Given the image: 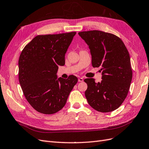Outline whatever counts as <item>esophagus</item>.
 Masks as SVG:
<instances>
[{"label":"esophagus","instance_id":"obj_1","mask_svg":"<svg viewBox=\"0 0 149 149\" xmlns=\"http://www.w3.org/2000/svg\"><path fill=\"white\" fill-rule=\"evenodd\" d=\"M78 81H79V82H81V81H84V79H83V78H81V77H80V78H79Z\"/></svg>","mask_w":149,"mask_h":149}]
</instances>
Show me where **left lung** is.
I'll return each instance as SVG.
<instances>
[{"instance_id":"8db88e82","label":"left lung","mask_w":149,"mask_h":149,"mask_svg":"<svg viewBox=\"0 0 149 149\" xmlns=\"http://www.w3.org/2000/svg\"><path fill=\"white\" fill-rule=\"evenodd\" d=\"M78 34L89 46L93 68L100 67L102 80L85 79V95L91 107L108 113L118 108L126 98L132 78L130 56L123 41L112 33L99 30Z\"/></svg>"}]
</instances>
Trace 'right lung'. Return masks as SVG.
Listing matches in <instances>:
<instances>
[{
    "label": "right lung",
    "mask_w": 149,
    "mask_h": 149,
    "mask_svg": "<svg viewBox=\"0 0 149 149\" xmlns=\"http://www.w3.org/2000/svg\"><path fill=\"white\" fill-rule=\"evenodd\" d=\"M76 32L35 36L25 46L18 60V79L23 93L38 112L54 114L63 108L78 79L57 80L59 65Z\"/></svg>",
    "instance_id": "1"
}]
</instances>
